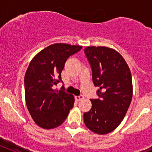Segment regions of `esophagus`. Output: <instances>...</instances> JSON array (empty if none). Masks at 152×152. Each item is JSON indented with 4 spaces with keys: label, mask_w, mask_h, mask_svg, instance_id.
Wrapping results in <instances>:
<instances>
[{
    "label": "esophagus",
    "mask_w": 152,
    "mask_h": 152,
    "mask_svg": "<svg viewBox=\"0 0 152 152\" xmlns=\"http://www.w3.org/2000/svg\"><path fill=\"white\" fill-rule=\"evenodd\" d=\"M83 99H84V96H82V95H80V96H76V100L78 101V102H79V101L82 100Z\"/></svg>",
    "instance_id": "obj_1"
}]
</instances>
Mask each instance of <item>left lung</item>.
Listing matches in <instances>:
<instances>
[{"label":"left lung","mask_w":152,"mask_h":152,"mask_svg":"<svg viewBox=\"0 0 152 152\" xmlns=\"http://www.w3.org/2000/svg\"><path fill=\"white\" fill-rule=\"evenodd\" d=\"M93 71V82L99 87V99H91L92 107L84 113L86 126L98 134L115 129L125 117L132 99L130 69L115 49L88 46L85 49Z\"/></svg>","instance_id":"obj_1"}]
</instances>
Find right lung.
<instances>
[{
	"mask_svg": "<svg viewBox=\"0 0 152 152\" xmlns=\"http://www.w3.org/2000/svg\"><path fill=\"white\" fill-rule=\"evenodd\" d=\"M82 45L55 43L39 52L31 59L24 78L25 99L32 119L44 129L58 127L65 121L74 104V96L53 89L61 79L67 58Z\"/></svg>",
	"mask_w": 152,
	"mask_h": 152,
	"instance_id": "right-lung-1",
	"label": "right lung"
}]
</instances>
